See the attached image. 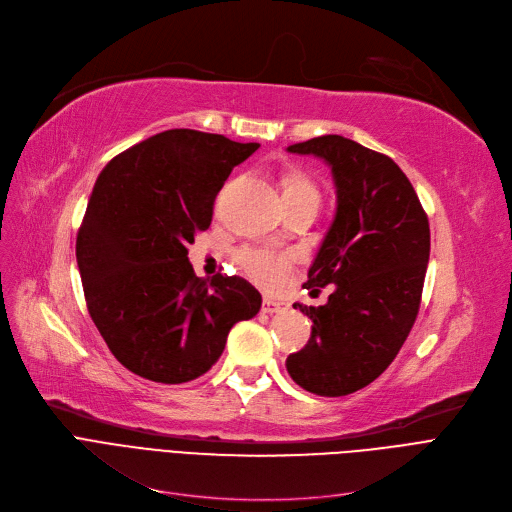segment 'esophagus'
<instances>
[{
  "mask_svg": "<svg viewBox=\"0 0 512 512\" xmlns=\"http://www.w3.org/2000/svg\"><path fill=\"white\" fill-rule=\"evenodd\" d=\"M287 310H289V304L279 302V299H273V297L262 299V312H266V314H281Z\"/></svg>",
  "mask_w": 512,
  "mask_h": 512,
  "instance_id": "esophagus-1",
  "label": "esophagus"
}]
</instances>
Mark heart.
Instances as JSON below:
<instances>
[{"instance_id": "obj_1", "label": "heart", "mask_w": 512, "mask_h": 512, "mask_svg": "<svg viewBox=\"0 0 512 512\" xmlns=\"http://www.w3.org/2000/svg\"><path fill=\"white\" fill-rule=\"evenodd\" d=\"M285 198H318V190L306 175L291 171L285 177ZM235 260L239 264V270L262 289L281 287L293 268L291 254L270 248H242L237 250Z\"/></svg>"}]
</instances>
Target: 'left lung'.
Segmentation results:
<instances>
[{"label":"left lung","instance_id":"left-lung-1","mask_svg":"<svg viewBox=\"0 0 512 512\" xmlns=\"http://www.w3.org/2000/svg\"><path fill=\"white\" fill-rule=\"evenodd\" d=\"M287 150L330 165L337 215L306 283L335 291L318 308L293 304L314 324L308 345L285 366L308 393L343 397L374 382L409 337L430 260V223L390 157L337 134Z\"/></svg>","mask_w":512,"mask_h":512}]
</instances>
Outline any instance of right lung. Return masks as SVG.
I'll use <instances>...</instances> for the list:
<instances>
[{"label": "right lung", "instance_id": "add662e5", "mask_svg": "<svg viewBox=\"0 0 512 512\" xmlns=\"http://www.w3.org/2000/svg\"><path fill=\"white\" fill-rule=\"evenodd\" d=\"M258 146L167 130L113 157L97 177L76 260L88 314L130 372L190 382L213 368L231 326L258 314L262 297L246 279H200L188 260L225 179Z\"/></svg>", "mask_w": 512, "mask_h": 512}]
</instances>
